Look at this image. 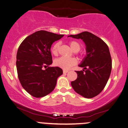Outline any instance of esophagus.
<instances>
[{
    "label": "esophagus",
    "instance_id": "34e87169",
    "mask_svg": "<svg viewBox=\"0 0 128 128\" xmlns=\"http://www.w3.org/2000/svg\"><path fill=\"white\" fill-rule=\"evenodd\" d=\"M63 72H64V74H66V73H68V72H69V70H63Z\"/></svg>",
    "mask_w": 128,
    "mask_h": 128
}]
</instances>
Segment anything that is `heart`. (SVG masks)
I'll list each match as a JSON object with an SVG mask.
<instances>
[{
	"mask_svg": "<svg viewBox=\"0 0 128 128\" xmlns=\"http://www.w3.org/2000/svg\"><path fill=\"white\" fill-rule=\"evenodd\" d=\"M60 44L59 42H56L54 44L52 48V52L54 55H57L59 53V48H60ZM69 46L71 49L74 52H77L80 50L81 46L78 42L76 41H70L69 42ZM55 66L58 67L62 68L64 70L69 69L73 66L77 64V59L74 58H67L64 57H61L56 59L54 62Z\"/></svg>",
	"mask_w": 128,
	"mask_h": 128,
	"instance_id": "b5f03b06",
	"label": "heart"
}]
</instances>
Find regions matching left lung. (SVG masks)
<instances>
[{
	"label": "left lung",
	"mask_w": 128,
	"mask_h": 128,
	"mask_svg": "<svg viewBox=\"0 0 128 128\" xmlns=\"http://www.w3.org/2000/svg\"><path fill=\"white\" fill-rule=\"evenodd\" d=\"M68 37L82 39L86 45V55L76 71L78 78L71 82L76 93L86 98H92L104 89L112 70V59L108 46L100 38L89 32Z\"/></svg>",
	"instance_id": "1"
}]
</instances>
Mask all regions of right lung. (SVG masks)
Masks as SVG:
<instances>
[{"mask_svg": "<svg viewBox=\"0 0 128 128\" xmlns=\"http://www.w3.org/2000/svg\"><path fill=\"white\" fill-rule=\"evenodd\" d=\"M64 36L39 30L26 38L18 48V78L24 90L34 97L42 98L52 92L63 74L61 68L49 66L52 64V44Z\"/></svg>", "mask_w": 128, "mask_h": 128, "instance_id": "1", "label": "right lung"}]
</instances>
